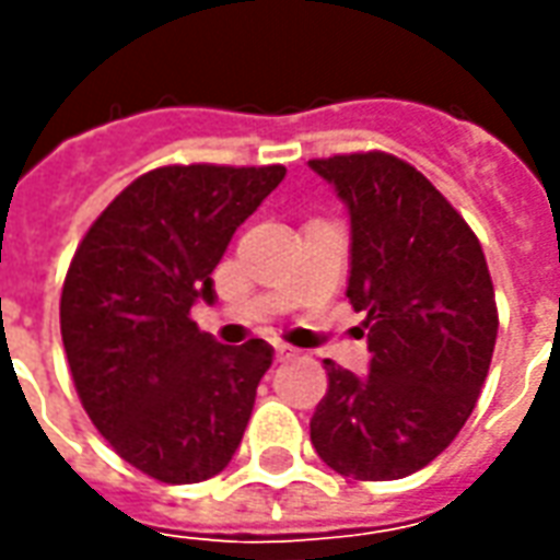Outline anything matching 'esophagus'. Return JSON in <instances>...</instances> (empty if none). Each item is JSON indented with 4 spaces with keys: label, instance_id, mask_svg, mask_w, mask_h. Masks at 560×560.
I'll use <instances>...</instances> for the list:
<instances>
[{
    "label": "esophagus",
    "instance_id": "obj_1",
    "mask_svg": "<svg viewBox=\"0 0 560 560\" xmlns=\"http://www.w3.org/2000/svg\"><path fill=\"white\" fill-rule=\"evenodd\" d=\"M291 357H296V348H291V345H276V360L279 363L291 360Z\"/></svg>",
    "mask_w": 560,
    "mask_h": 560
}]
</instances>
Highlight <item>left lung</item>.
<instances>
[{
    "label": "left lung",
    "mask_w": 560,
    "mask_h": 560,
    "mask_svg": "<svg viewBox=\"0 0 560 560\" xmlns=\"http://www.w3.org/2000/svg\"><path fill=\"white\" fill-rule=\"evenodd\" d=\"M351 215L348 300L365 312L369 375L327 360L312 417L341 477L399 480L441 456L489 375L498 308L480 240L417 167L387 152L308 161Z\"/></svg>",
    "instance_id": "obj_1"
}]
</instances>
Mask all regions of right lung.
I'll list each match as a JSON object with an SVG mask.
<instances>
[{
  "instance_id": "1",
  "label": "right lung",
  "mask_w": 560,
  "mask_h": 560,
  "mask_svg": "<svg viewBox=\"0 0 560 560\" xmlns=\"http://www.w3.org/2000/svg\"><path fill=\"white\" fill-rule=\"evenodd\" d=\"M284 173L155 167L74 252L59 303L74 387L107 444L152 480H209L243 441L272 348L219 345L188 315L197 300H215L212 269Z\"/></svg>"
}]
</instances>
